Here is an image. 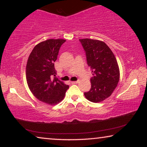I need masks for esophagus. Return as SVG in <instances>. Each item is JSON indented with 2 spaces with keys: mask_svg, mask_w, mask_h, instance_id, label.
Returning a JSON list of instances; mask_svg holds the SVG:
<instances>
[{
  "mask_svg": "<svg viewBox=\"0 0 147 147\" xmlns=\"http://www.w3.org/2000/svg\"><path fill=\"white\" fill-rule=\"evenodd\" d=\"M71 83L73 84H76L78 83V81H72V82H71Z\"/></svg>",
  "mask_w": 147,
  "mask_h": 147,
  "instance_id": "1",
  "label": "esophagus"
}]
</instances>
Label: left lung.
Here are the masks:
<instances>
[{
	"label": "left lung",
	"instance_id": "obj_1",
	"mask_svg": "<svg viewBox=\"0 0 147 147\" xmlns=\"http://www.w3.org/2000/svg\"><path fill=\"white\" fill-rule=\"evenodd\" d=\"M79 41L93 75L90 79V90L85 92L84 95L92 102H100L111 96L117 86L120 76L117 61L104 42L88 38Z\"/></svg>",
	"mask_w": 147,
	"mask_h": 147
}]
</instances>
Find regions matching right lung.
<instances>
[{
	"mask_svg": "<svg viewBox=\"0 0 147 147\" xmlns=\"http://www.w3.org/2000/svg\"><path fill=\"white\" fill-rule=\"evenodd\" d=\"M65 39H48L35 46L26 68L29 89L40 101L55 105L63 100L69 86L56 78L54 62Z\"/></svg>",
	"mask_w": 147,
	"mask_h": 147,
	"instance_id": "add662e5",
	"label": "right lung"
}]
</instances>
